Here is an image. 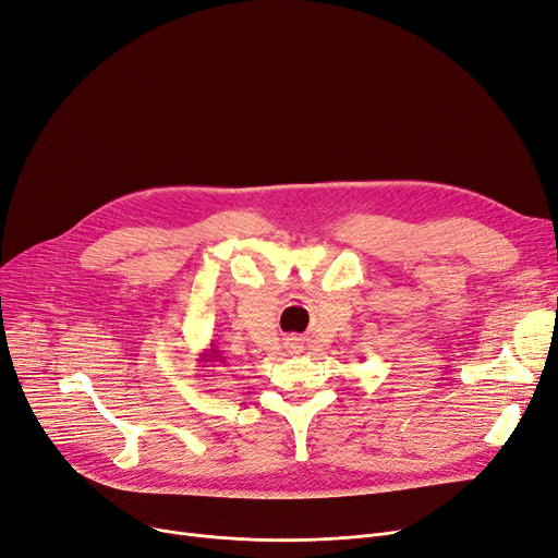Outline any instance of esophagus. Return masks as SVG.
<instances>
[{
	"mask_svg": "<svg viewBox=\"0 0 558 558\" xmlns=\"http://www.w3.org/2000/svg\"><path fill=\"white\" fill-rule=\"evenodd\" d=\"M292 349H296V347H292Z\"/></svg>",
	"mask_w": 558,
	"mask_h": 558,
	"instance_id": "1",
	"label": "esophagus"
}]
</instances>
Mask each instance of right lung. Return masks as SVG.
Returning <instances> with one entry per match:
<instances>
[{
    "label": "right lung",
    "instance_id": "add662e5",
    "mask_svg": "<svg viewBox=\"0 0 558 558\" xmlns=\"http://www.w3.org/2000/svg\"><path fill=\"white\" fill-rule=\"evenodd\" d=\"M226 367L228 365V360L221 355V351L216 349L214 344H209V349H205L203 353H201V357H198V367ZM207 374H209V369H207Z\"/></svg>",
    "mask_w": 558,
    "mask_h": 558
}]
</instances>
